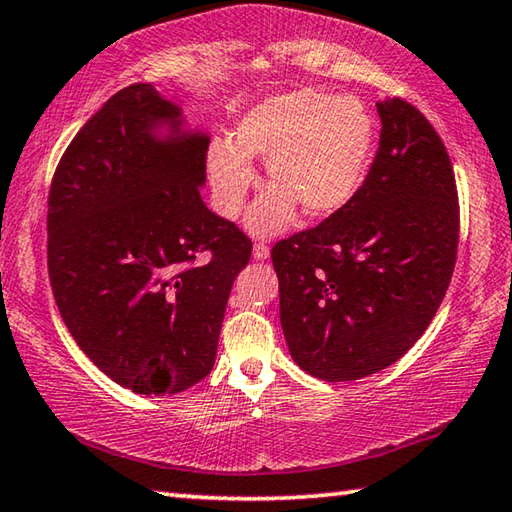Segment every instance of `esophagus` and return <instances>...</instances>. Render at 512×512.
<instances>
[{"instance_id": "esophagus-1", "label": "esophagus", "mask_w": 512, "mask_h": 512, "mask_svg": "<svg viewBox=\"0 0 512 512\" xmlns=\"http://www.w3.org/2000/svg\"><path fill=\"white\" fill-rule=\"evenodd\" d=\"M268 253H271V250H268V246L262 244V241L253 246V257L257 259V262H264V259H268Z\"/></svg>"}]
</instances>
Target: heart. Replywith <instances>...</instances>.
<instances>
[{"label": "heart", "mask_w": 512, "mask_h": 512, "mask_svg": "<svg viewBox=\"0 0 512 512\" xmlns=\"http://www.w3.org/2000/svg\"><path fill=\"white\" fill-rule=\"evenodd\" d=\"M375 149V119L357 97L296 90L266 99L239 119L235 142L214 140L207 149L214 205L237 216L255 185L250 160H266L273 189L248 214L253 235L291 228L302 207L325 219L352 203Z\"/></svg>", "instance_id": "heart-1"}]
</instances>
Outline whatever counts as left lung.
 I'll list each match as a JSON object with an SVG mask.
<instances>
[{
    "label": "left lung",
    "instance_id": "1",
    "mask_svg": "<svg viewBox=\"0 0 512 512\" xmlns=\"http://www.w3.org/2000/svg\"><path fill=\"white\" fill-rule=\"evenodd\" d=\"M379 149L348 207L273 248L293 361L325 381L384 370L424 334L458 248L454 169L433 126L397 97L377 101Z\"/></svg>",
    "mask_w": 512,
    "mask_h": 512
}]
</instances>
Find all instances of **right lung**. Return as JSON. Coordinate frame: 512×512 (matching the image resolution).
<instances>
[{"label":"right lung","mask_w":512,"mask_h":512,"mask_svg":"<svg viewBox=\"0 0 512 512\" xmlns=\"http://www.w3.org/2000/svg\"><path fill=\"white\" fill-rule=\"evenodd\" d=\"M210 131L151 83L103 103L60 160L47 262L56 305L94 366L140 395L210 375L250 241L207 210Z\"/></svg>","instance_id":"add662e5"}]
</instances>
